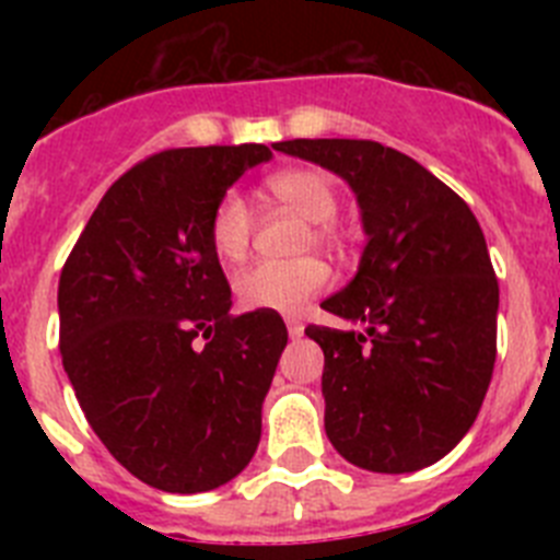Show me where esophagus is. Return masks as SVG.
<instances>
[{
  "instance_id": "34e87169",
  "label": "esophagus",
  "mask_w": 560,
  "mask_h": 560,
  "mask_svg": "<svg viewBox=\"0 0 560 560\" xmlns=\"http://www.w3.org/2000/svg\"><path fill=\"white\" fill-rule=\"evenodd\" d=\"M285 328H289L291 339H296V336H303L305 325L300 323V319H296V316H285Z\"/></svg>"
}]
</instances>
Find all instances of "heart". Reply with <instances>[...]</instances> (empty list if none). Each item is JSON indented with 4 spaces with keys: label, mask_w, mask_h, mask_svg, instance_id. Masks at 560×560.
Segmentation results:
<instances>
[{
    "label": "heart",
    "mask_w": 560,
    "mask_h": 560,
    "mask_svg": "<svg viewBox=\"0 0 560 560\" xmlns=\"http://www.w3.org/2000/svg\"><path fill=\"white\" fill-rule=\"evenodd\" d=\"M266 190L271 192V199L311 221V232L303 244L305 249L314 244H334V215L339 212V192L330 176L314 167H289V171L271 173L266 179ZM252 235H255V212L249 201L235 190L224 192L210 215L212 252L226 264H237L249 252ZM328 283L330 269L319 257L260 260L235 277V296L237 303L249 311L294 314L311 296L328 289Z\"/></svg>",
    "instance_id": "1"
}]
</instances>
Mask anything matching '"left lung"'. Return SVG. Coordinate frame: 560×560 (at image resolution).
Segmentation results:
<instances>
[{
    "label": "left lung",
    "mask_w": 560,
    "mask_h": 560,
    "mask_svg": "<svg viewBox=\"0 0 560 560\" xmlns=\"http://www.w3.org/2000/svg\"><path fill=\"white\" fill-rule=\"evenodd\" d=\"M275 151L348 182L368 246L325 311L368 325H308L323 348L325 432L348 463L409 474L474 427L497 361L499 283L471 207L423 165L373 140H289Z\"/></svg>",
    "instance_id": "1"
}]
</instances>
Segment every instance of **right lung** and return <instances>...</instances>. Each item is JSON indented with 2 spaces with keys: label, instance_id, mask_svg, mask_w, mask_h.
Listing matches in <instances>:
<instances>
[{
  "label": "right lung",
  "instance_id": "1",
  "mask_svg": "<svg viewBox=\"0 0 560 560\" xmlns=\"http://www.w3.org/2000/svg\"><path fill=\"white\" fill-rule=\"evenodd\" d=\"M266 145L171 148L114 182L58 280L61 361L112 457L167 493L244 471L289 330L277 311L230 314L212 207Z\"/></svg>",
  "mask_w": 560,
  "mask_h": 560
}]
</instances>
